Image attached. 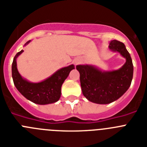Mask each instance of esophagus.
<instances>
[{
    "label": "esophagus",
    "instance_id": "obj_1",
    "mask_svg": "<svg viewBox=\"0 0 147 147\" xmlns=\"http://www.w3.org/2000/svg\"><path fill=\"white\" fill-rule=\"evenodd\" d=\"M80 59H79V58H76V59L74 60V65L79 64V63H80Z\"/></svg>",
    "mask_w": 147,
    "mask_h": 147
}]
</instances>
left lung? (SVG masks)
I'll list each match as a JSON object with an SVG mask.
<instances>
[{
    "label": "left lung",
    "instance_id": "1",
    "mask_svg": "<svg viewBox=\"0 0 147 147\" xmlns=\"http://www.w3.org/2000/svg\"><path fill=\"white\" fill-rule=\"evenodd\" d=\"M109 49L126 59L121 67L114 71H103L93 65H78L80 83L84 96L90 102L107 105L119 99L130 87L133 65L130 54L123 42L111 40Z\"/></svg>",
    "mask_w": 147,
    "mask_h": 147
}]
</instances>
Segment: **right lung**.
Instances as JSON below:
<instances>
[{
    "mask_svg": "<svg viewBox=\"0 0 147 147\" xmlns=\"http://www.w3.org/2000/svg\"><path fill=\"white\" fill-rule=\"evenodd\" d=\"M31 40L26 42L24 46L28 45ZM23 50L17 53L13 59L11 65V75L15 86L18 90L27 99L37 105H49L57 102L61 96V88L70 72L75 67L70 65L62 67L54 72L51 76L40 82H32L23 78L18 72L17 59Z\"/></svg>",
    "mask_w": 147,
    "mask_h": 147,
    "instance_id": "obj_1",
    "label": "right lung"
}]
</instances>
